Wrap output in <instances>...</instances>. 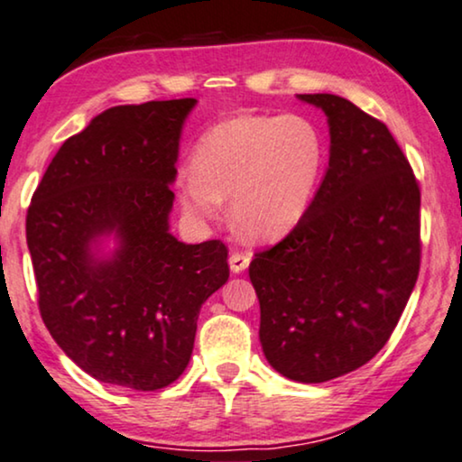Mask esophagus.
<instances>
[{
	"instance_id": "1",
	"label": "esophagus",
	"mask_w": 462,
	"mask_h": 462,
	"mask_svg": "<svg viewBox=\"0 0 462 462\" xmlns=\"http://www.w3.org/2000/svg\"><path fill=\"white\" fill-rule=\"evenodd\" d=\"M250 265V254H244V253H231L229 256V267L233 273H242L248 269Z\"/></svg>"
}]
</instances>
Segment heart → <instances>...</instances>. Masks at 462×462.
Wrapping results in <instances>:
<instances>
[{
    "label": "heart",
    "instance_id": "1",
    "mask_svg": "<svg viewBox=\"0 0 462 462\" xmlns=\"http://www.w3.org/2000/svg\"><path fill=\"white\" fill-rule=\"evenodd\" d=\"M322 165V137L305 118L236 114L199 137L193 165L178 176V203L189 218L208 223L229 199L237 236L278 242L308 214Z\"/></svg>",
    "mask_w": 462,
    "mask_h": 462
}]
</instances>
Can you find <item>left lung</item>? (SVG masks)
<instances>
[{
  "label": "left lung",
  "mask_w": 462,
  "mask_h": 462,
  "mask_svg": "<svg viewBox=\"0 0 462 462\" xmlns=\"http://www.w3.org/2000/svg\"><path fill=\"white\" fill-rule=\"evenodd\" d=\"M328 167L305 218L250 263L259 339L284 377L320 384L384 348L420 269V190L384 123L328 93Z\"/></svg>",
  "instance_id": "1"
}]
</instances>
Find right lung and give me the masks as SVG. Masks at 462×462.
<instances>
[{
    "label": "right lung",
    "instance_id": "right-lung-1",
    "mask_svg": "<svg viewBox=\"0 0 462 462\" xmlns=\"http://www.w3.org/2000/svg\"><path fill=\"white\" fill-rule=\"evenodd\" d=\"M197 99L107 107L51 161L27 212L40 314L59 348L112 386L157 391L193 355L226 280L218 239L178 242L171 184Z\"/></svg>",
    "mask_w": 462,
    "mask_h": 462
}]
</instances>
